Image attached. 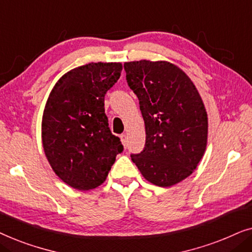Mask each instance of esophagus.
<instances>
[{"label": "esophagus", "mask_w": 252, "mask_h": 252, "mask_svg": "<svg viewBox=\"0 0 252 252\" xmlns=\"http://www.w3.org/2000/svg\"><path fill=\"white\" fill-rule=\"evenodd\" d=\"M120 139H122V142H123L124 146L127 147V136H126V134H122V135H120Z\"/></svg>", "instance_id": "1"}]
</instances>
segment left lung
I'll return each mask as SVG.
<instances>
[{
    "label": "left lung",
    "instance_id": "1",
    "mask_svg": "<svg viewBox=\"0 0 252 252\" xmlns=\"http://www.w3.org/2000/svg\"><path fill=\"white\" fill-rule=\"evenodd\" d=\"M124 70L146 125L143 150L130 158L148 181L170 187L189 177L204 155V104L188 75L173 64L128 62Z\"/></svg>",
    "mask_w": 252,
    "mask_h": 252
}]
</instances>
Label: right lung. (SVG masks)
I'll use <instances>...</instances> for the list:
<instances>
[{
	"instance_id": "add662e5",
	"label": "right lung",
	"mask_w": 252,
	"mask_h": 252,
	"mask_svg": "<svg viewBox=\"0 0 252 252\" xmlns=\"http://www.w3.org/2000/svg\"><path fill=\"white\" fill-rule=\"evenodd\" d=\"M122 70L120 63L73 68L57 81L44 108V154L55 173L79 190L102 185L124 150L110 130L104 110V96Z\"/></svg>"
}]
</instances>
